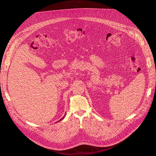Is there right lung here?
<instances>
[{
  "label": "right lung",
  "mask_w": 156,
  "mask_h": 156,
  "mask_svg": "<svg viewBox=\"0 0 156 156\" xmlns=\"http://www.w3.org/2000/svg\"><path fill=\"white\" fill-rule=\"evenodd\" d=\"M65 114H66V113H65ZM64 116H65V115H64V116H63V118H62V119H60V120H59V121H61V120H62V119H63V118H64ZM59 121H57V122H59Z\"/></svg>",
  "instance_id": "1"
}]
</instances>
